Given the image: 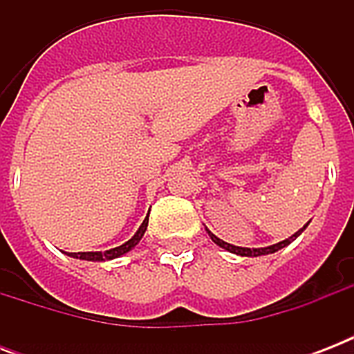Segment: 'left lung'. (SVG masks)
<instances>
[{
	"label": "left lung",
	"instance_id": "left-lung-1",
	"mask_svg": "<svg viewBox=\"0 0 354 354\" xmlns=\"http://www.w3.org/2000/svg\"><path fill=\"white\" fill-rule=\"evenodd\" d=\"M307 226H308V222H307V224H305V226L301 227V230H299V232L294 233V235H292V236H288L286 241L277 242V244H274V246H268V248H241V246H233V244H227V242H224V241H222V239H218V236H216V235H213V233H211V232H207V233H209L211 241L215 242V244H218V246H221V248H224V250H227V252L236 253V255H242V257H259V255H268V253H274V252H277V250H281V248L288 246V244H290L292 241H296L297 236L301 235L303 230H305V227H307Z\"/></svg>",
	"mask_w": 354,
	"mask_h": 354
}]
</instances>
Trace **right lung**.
Returning <instances> with one entry per match:
<instances>
[{
  "label": "right lung",
  "mask_w": 354,
  "mask_h": 354,
  "mask_svg": "<svg viewBox=\"0 0 354 354\" xmlns=\"http://www.w3.org/2000/svg\"><path fill=\"white\" fill-rule=\"evenodd\" d=\"M147 226H149V216L145 218L143 224H141V227L138 230V233H136V235H133L130 241L124 242V244H121V246H118V248L106 250V252H79V253H68V255H71V257H75V259H82V261H108V259L121 257V255H124L127 252H130V250H132V248L136 246L139 241H141V236H143Z\"/></svg>",
  "instance_id": "1"
}]
</instances>
